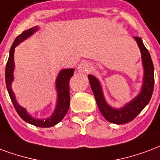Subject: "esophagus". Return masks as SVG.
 Wrapping results in <instances>:
<instances>
[{
    "label": "esophagus",
    "instance_id": "1",
    "mask_svg": "<svg viewBox=\"0 0 160 160\" xmlns=\"http://www.w3.org/2000/svg\"><path fill=\"white\" fill-rule=\"evenodd\" d=\"M92 63L88 62V61H82L80 64L78 65L77 70L80 73H88L92 70Z\"/></svg>",
    "mask_w": 160,
    "mask_h": 160
}]
</instances>
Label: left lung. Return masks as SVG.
Returning a JSON list of instances; mask_svg holds the SVG:
<instances>
[{
    "mask_svg": "<svg viewBox=\"0 0 160 160\" xmlns=\"http://www.w3.org/2000/svg\"><path fill=\"white\" fill-rule=\"evenodd\" d=\"M142 54V62L143 67L142 86L139 94L131 102L119 108L110 106L104 98L103 92L100 81L94 75L89 74L90 85L96 98L98 108L105 119L110 123L121 125L134 119L149 102L153 92L154 86V69L148 51L144 46L142 40L139 37H134Z\"/></svg>",
    "mask_w": 160,
    "mask_h": 160,
    "instance_id": "8db88e82",
    "label": "left lung"
}]
</instances>
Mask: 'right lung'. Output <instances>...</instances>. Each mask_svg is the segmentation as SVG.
<instances>
[{
    "instance_id": "add662e5",
    "label": "right lung",
    "mask_w": 160,
    "mask_h": 160,
    "mask_svg": "<svg viewBox=\"0 0 160 160\" xmlns=\"http://www.w3.org/2000/svg\"><path fill=\"white\" fill-rule=\"evenodd\" d=\"M39 28L37 26H35L29 29H27L23 31L21 35L17 36L15 39L12 46L11 47L10 52H9V58H8V63L6 66V85L8 88V94L10 96V98L14 108L17 111L22 119L25 122L31 124L33 125L38 126V127H42V128H47V127H52L53 125H57L64 118L65 114L67 113L69 108L70 103V96H69V80L70 78L74 75V68H64L59 72L58 75L56 79V90L58 92V98H57V104L55 109L53 111L52 114L47 119H36L32 117L29 114L27 110L20 106L18 102L16 100V97L14 94L13 91L12 90V83L14 80L13 71L15 68L14 64V51L15 47L18 46L21 42L25 41L29 36L34 35L35 32L37 31Z\"/></svg>"
}]
</instances>
